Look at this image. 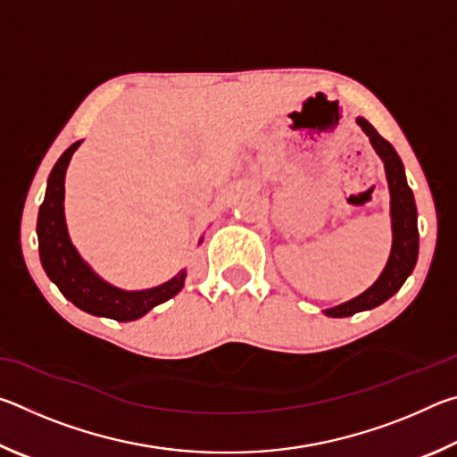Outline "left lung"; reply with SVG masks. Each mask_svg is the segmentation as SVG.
I'll use <instances>...</instances> for the list:
<instances>
[{"instance_id":"left-lung-1","label":"left lung","mask_w":457,"mask_h":457,"mask_svg":"<svg viewBox=\"0 0 457 457\" xmlns=\"http://www.w3.org/2000/svg\"><path fill=\"white\" fill-rule=\"evenodd\" d=\"M359 127L365 130L370 138V145L377 151L378 157L385 163L386 181H389L391 191V223H393V247L391 256L383 274L378 280L370 286L367 292L361 296L349 300V303L328 308L327 314L335 316V319H343V316H353L361 311H370L385 300H389L395 294L407 276L413 272L417 252H420V231H417V207L413 199V191L407 185L405 169L401 163L397 151L393 149L389 141L377 133L375 127L365 119H357Z\"/></svg>"}]
</instances>
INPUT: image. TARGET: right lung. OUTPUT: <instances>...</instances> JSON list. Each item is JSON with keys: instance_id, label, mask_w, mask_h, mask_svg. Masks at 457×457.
Wrapping results in <instances>:
<instances>
[{"instance_id": "1", "label": "right lung", "mask_w": 457, "mask_h": 457, "mask_svg": "<svg viewBox=\"0 0 457 457\" xmlns=\"http://www.w3.org/2000/svg\"><path fill=\"white\" fill-rule=\"evenodd\" d=\"M79 145L80 141H76L62 153L48 177V189H46L44 204L40 205V213H37V242H40L37 247H40L42 266L60 292L80 311L120 322L141 319L153 306L173 298L183 288L185 272L157 286V288L125 292L100 280L84 264L79 252L71 244L64 221V175L72 153L79 149Z\"/></svg>"}]
</instances>
